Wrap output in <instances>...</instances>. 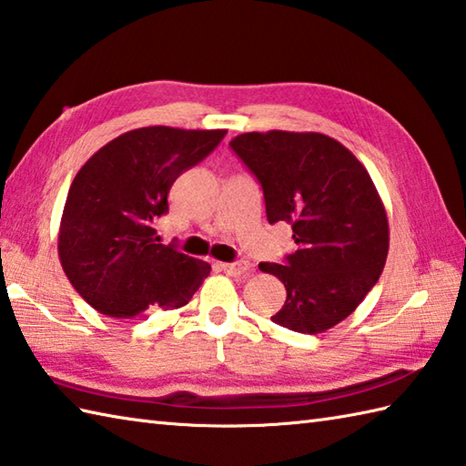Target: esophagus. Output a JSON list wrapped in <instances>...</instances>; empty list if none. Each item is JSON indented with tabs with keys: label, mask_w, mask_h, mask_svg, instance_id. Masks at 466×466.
<instances>
[{
	"label": "esophagus",
	"mask_w": 466,
	"mask_h": 466,
	"mask_svg": "<svg viewBox=\"0 0 466 466\" xmlns=\"http://www.w3.org/2000/svg\"><path fill=\"white\" fill-rule=\"evenodd\" d=\"M217 268L227 275H233V278H241V275L249 271V263H217Z\"/></svg>",
	"instance_id": "obj_1"
}]
</instances>
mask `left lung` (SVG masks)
Here are the masks:
<instances>
[{
    "mask_svg": "<svg viewBox=\"0 0 466 466\" xmlns=\"http://www.w3.org/2000/svg\"><path fill=\"white\" fill-rule=\"evenodd\" d=\"M231 148L263 187L269 223H289L298 249L286 265L259 263L286 286L271 321L324 334L346 319L384 269L390 229L366 167L321 132H245Z\"/></svg>",
    "mask_w": 466,
    "mask_h": 466,
    "instance_id": "left-lung-1",
    "label": "left lung"
}]
</instances>
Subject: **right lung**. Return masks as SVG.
I'll use <instances>...</instances> for the list:
<instances>
[{"label": "right lung", "instance_id": "1", "mask_svg": "<svg viewBox=\"0 0 466 466\" xmlns=\"http://www.w3.org/2000/svg\"><path fill=\"white\" fill-rule=\"evenodd\" d=\"M227 130L145 127L94 153L66 198L58 255L74 289L104 316L145 318L183 308L211 265L158 243L155 221L183 170L219 145Z\"/></svg>", "mask_w": 466, "mask_h": 466}]
</instances>
